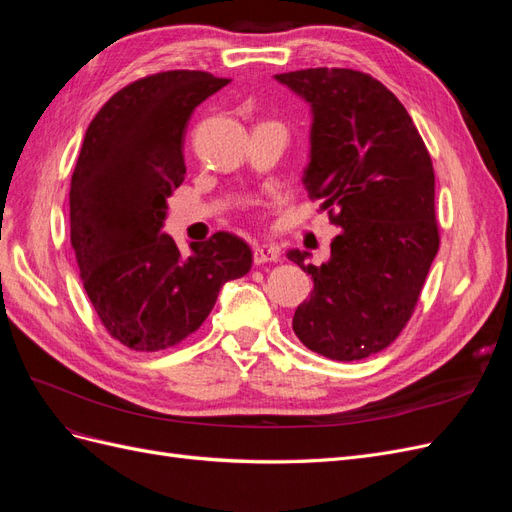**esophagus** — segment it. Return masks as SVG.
I'll use <instances>...</instances> for the list:
<instances>
[{
  "mask_svg": "<svg viewBox=\"0 0 512 512\" xmlns=\"http://www.w3.org/2000/svg\"><path fill=\"white\" fill-rule=\"evenodd\" d=\"M280 258V247L273 243L256 245L254 247V265H265V262H275Z\"/></svg>",
  "mask_w": 512,
  "mask_h": 512,
  "instance_id": "obj_1",
  "label": "esophagus"
}]
</instances>
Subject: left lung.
<instances>
[{
  "label": "left lung",
  "mask_w": 512,
  "mask_h": 512,
  "mask_svg": "<svg viewBox=\"0 0 512 512\" xmlns=\"http://www.w3.org/2000/svg\"><path fill=\"white\" fill-rule=\"evenodd\" d=\"M275 81L309 104L303 185L344 228L320 267L307 252L286 254L314 280L292 329L309 350L359 361L395 342L438 254L429 151L404 104L369 74L307 68Z\"/></svg>",
  "instance_id": "8db88e82"
}]
</instances>
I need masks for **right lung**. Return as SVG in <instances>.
Masks as SVG:
<instances>
[{
  "instance_id": "add662e5",
  "label": "right lung",
  "mask_w": 512,
  "mask_h": 512,
  "mask_svg": "<svg viewBox=\"0 0 512 512\" xmlns=\"http://www.w3.org/2000/svg\"><path fill=\"white\" fill-rule=\"evenodd\" d=\"M200 70L134 81L89 123L70 183V241L106 331L138 352L179 344L205 322L222 286L252 267L230 232L181 254L162 232L183 183V138L194 108L228 85Z\"/></svg>"
}]
</instances>
